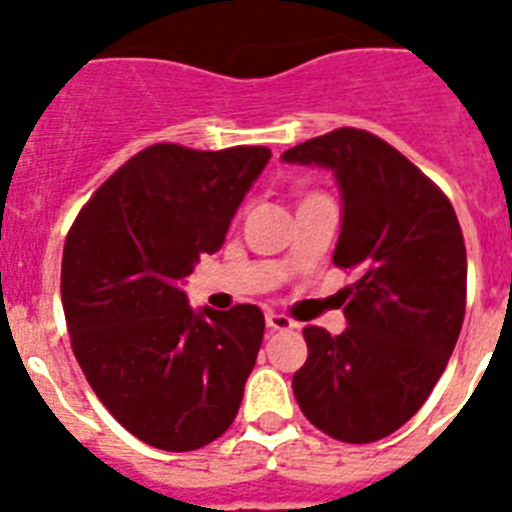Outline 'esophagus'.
Instances as JSON below:
<instances>
[{
	"label": "esophagus",
	"instance_id": "esophagus-1",
	"mask_svg": "<svg viewBox=\"0 0 512 512\" xmlns=\"http://www.w3.org/2000/svg\"><path fill=\"white\" fill-rule=\"evenodd\" d=\"M266 327L272 329V332H287V329H295L298 324L285 314H277V311H266Z\"/></svg>",
	"mask_w": 512,
	"mask_h": 512
}]
</instances>
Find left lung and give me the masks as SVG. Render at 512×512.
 <instances>
[{
  "instance_id": "8db88e82",
  "label": "left lung",
  "mask_w": 512,
  "mask_h": 512,
  "mask_svg": "<svg viewBox=\"0 0 512 512\" xmlns=\"http://www.w3.org/2000/svg\"><path fill=\"white\" fill-rule=\"evenodd\" d=\"M282 159L332 170L342 196L332 261L358 277L345 287V332L303 329L295 400L329 437L377 442L426 403L453 356L466 316L458 217L416 164L366 130H332Z\"/></svg>"
}]
</instances>
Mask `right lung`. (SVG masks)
Segmentation results:
<instances>
[{"instance_id": "1", "label": "right lung", "mask_w": 512, "mask_h": 512, "mask_svg": "<svg viewBox=\"0 0 512 512\" xmlns=\"http://www.w3.org/2000/svg\"><path fill=\"white\" fill-rule=\"evenodd\" d=\"M264 146L193 151L156 143L80 209L62 253V308L96 398L167 453L209 445L238 416L264 340L259 306H188L183 282L222 248L269 162Z\"/></svg>"}]
</instances>
